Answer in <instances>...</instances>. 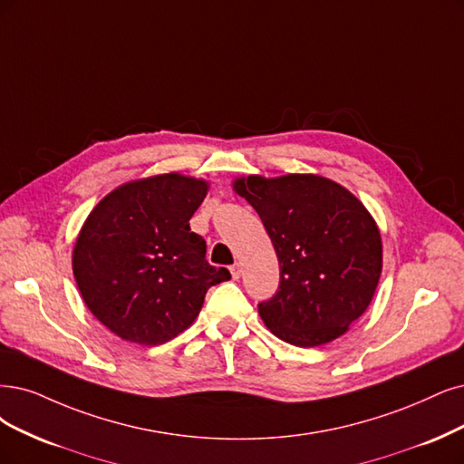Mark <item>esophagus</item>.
Returning a JSON list of instances; mask_svg holds the SVG:
<instances>
[{"label":"esophagus","instance_id":"34e87169","mask_svg":"<svg viewBox=\"0 0 464 464\" xmlns=\"http://www.w3.org/2000/svg\"><path fill=\"white\" fill-rule=\"evenodd\" d=\"M231 276H233V279H238V277H241V266H238V264L231 266Z\"/></svg>","mask_w":464,"mask_h":464}]
</instances>
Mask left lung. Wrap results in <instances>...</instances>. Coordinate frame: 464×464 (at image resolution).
<instances>
[{
  "label": "left lung",
  "instance_id": "left-lung-1",
  "mask_svg": "<svg viewBox=\"0 0 464 464\" xmlns=\"http://www.w3.org/2000/svg\"><path fill=\"white\" fill-rule=\"evenodd\" d=\"M233 191L258 212L279 260L277 295L258 305L266 327L300 348L346 334L382 273L381 231L363 202L315 174L237 178Z\"/></svg>",
  "mask_w": 464,
  "mask_h": 464
}]
</instances>
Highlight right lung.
<instances>
[{
	"mask_svg": "<svg viewBox=\"0 0 464 464\" xmlns=\"http://www.w3.org/2000/svg\"><path fill=\"white\" fill-rule=\"evenodd\" d=\"M210 183L150 176L116 187L85 218L72 271L88 310L118 338L159 346L198 317L206 290L231 279L206 262L204 238L188 227Z\"/></svg>",
	"mask_w": 464,
	"mask_h": 464,
	"instance_id": "1",
	"label": "right lung"
}]
</instances>
